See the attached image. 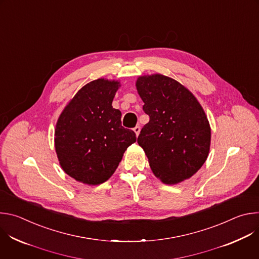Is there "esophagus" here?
<instances>
[{"instance_id": "34e87169", "label": "esophagus", "mask_w": 259, "mask_h": 259, "mask_svg": "<svg viewBox=\"0 0 259 259\" xmlns=\"http://www.w3.org/2000/svg\"><path fill=\"white\" fill-rule=\"evenodd\" d=\"M133 130H134V132L136 133V136H138V135H139V132H140V127L137 125V126H135V127L133 128Z\"/></svg>"}]
</instances>
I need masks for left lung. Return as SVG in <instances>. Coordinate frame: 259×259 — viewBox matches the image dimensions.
Here are the masks:
<instances>
[{
	"mask_svg": "<svg viewBox=\"0 0 259 259\" xmlns=\"http://www.w3.org/2000/svg\"><path fill=\"white\" fill-rule=\"evenodd\" d=\"M136 88L150 117L137 142L154 174L166 184L192 177L210 150L211 129L201 104L186 87L163 75L140 77Z\"/></svg>",
	"mask_w": 259,
	"mask_h": 259,
	"instance_id": "left-lung-1",
	"label": "left lung"
}]
</instances>
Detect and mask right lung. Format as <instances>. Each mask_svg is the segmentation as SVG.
<instances>
[{
	"instance_id": "1",
	"label": "right lung",
	"mask_w": 259,
	"mask_h": 259,
	"mask_svg": "<svg viewBox=\"0 0 259 259\" xmlns=\"http://www.w3.org/2000/svg\"><path fill=\"white\" fill-rule=\"evenodd\" d=\"M118 81L98 79L81 88L61 113L55 129L59 164L76 180L100 184L114 174L136 134L122 126L113 107Z\"/></svg>"
}]
</instances>
